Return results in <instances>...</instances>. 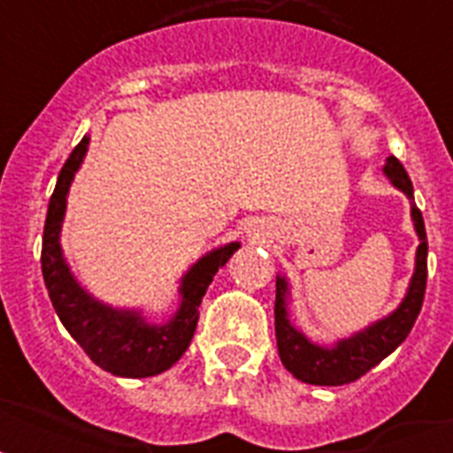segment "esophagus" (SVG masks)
<instances>
[{
  "mask_svg": "<svg viewBox=\"0 0 453 453\" xmlns=\"http://www.w3.org/2000/svg\"><path fill=\"white\" fill-rule=\"evenodd\" d=\"M249 234H254V237H258V234H261V227L251 226V227H249Z\"/></svg>",
  "mask_w": 453,
  "mask_h": 453,
  "instance_id": "obj_1",
  "label": "esophagus"
}]
</instances>
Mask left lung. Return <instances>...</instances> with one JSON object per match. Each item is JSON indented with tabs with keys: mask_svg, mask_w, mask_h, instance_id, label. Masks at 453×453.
I'll use <instances>...</instances> for the list:
<instances>
[{
	"mask_svg": "<svg viewBox=\"0 0 453 453\" xmlns=\"http://www.w3.org/2000/svg\"><path fill=\"white\" fill-rule=\"evenodd\" d=\"M386 176L397 185L409 199H414V185L411 178L404 171L397 157H388ZM416 233L421 237L418 254H416V273L411 277V287L400 308L383 322L373 324L357 336L341 341L336 348H319L312 345L308 338L298 334L287 319V284L284 280H277V296H275V336L277 350L282 365L289 369L298 380L312 383V386H345L352 380L362 379L369 369L380 365L397 345L409 336V331L414 326L416 317L423 308L426 298V284H428V237H426V226L418 206H411Z\"/></svg>",
	"mask_w": 453,
	"mask_h": 453,
	"instance_id": "1",
	"label": "left lung"
}]
</instances>
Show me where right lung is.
Wrapping results in <instances>:
<instances>
[{"mask_svg":"<svg viewBox=\"0 0 453 453\" xmlns=\"http://www.w3.org/2000/svg\"><path fill=\"white\" fill-rule=\"evenodd\" d=\"M88 138L70 152L67 162L58 173V183L49 199L46 211L44 240H42V275L46 291L53 303L56 315L67 329V334L81 345L96 366L124 379H145L166 372L180 359L197 329L199 303L211 284L213 275L227 263V258L240 249L237 242L220 247L204 256L183 280V303L176 317L162 326L145 324L134 312L105 308L101 303L84 294L70 275L63 256H60L58 233L65 213V195L74 171L80 169L81 157L87 152Z\"/></svg>","mask_w":453,"mask_h":453,"instance_id":"right-lung-1","label":"right lung"}]
</instances>
